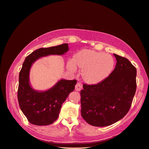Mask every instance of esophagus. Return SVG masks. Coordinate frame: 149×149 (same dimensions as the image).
<instances>
[{
  "label": "esophagus",
  "mask_w": 149,
  "mask_h": 149,
  "mask_svg": "<svg viewBox=\"0 0 149 149\" xmlns=\"http://www.w3.org/2000/svg\"><path fill=\"white\" fill-rule=\"evenodd\" d=\"M82 89V84L80 82H77L76 84L75 87V90L77 91H80Z\"/></svg>",
  "instance_id": "34e87169"
}]
</instances>
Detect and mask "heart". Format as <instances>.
<instances>
[{
    "label": "heart",
    "mask_w": 149,
    "mask_h": 149,
    "mask_svg": "<svg viewBox=\"0 0 149 149\" xmlns=\"http://www.w3.org/2000/svg\"><path fill=\"white\" fill-rule=\"evenodd\" d=\"M114 66V59L109 54L93 49L79 51L68 61L67 67L74 72L76 67L82 70V76L89 84H97L103 81L111 73Z\"/></svg>",
    "instance_id": "obj_1"
}]
</instances>
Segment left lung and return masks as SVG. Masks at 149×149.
<instances>
[{
	"mask_svg": "<svg viewBox=\"0 0 149 149\" xmlns=\"http://www.w3.org/2000/svg\"><path fill=\"white\" fill-rule=\"evenodd\" d=\"M115 68L103 81L83 84L81 91V116L94 127H106L128 112L136 89V69L125 57L113 54Z\"/></svg>",
	"mask_w": 149,
	"mask_h": 149,
	"instance_id": "8db88e82",
	"label": "left lung"
}]
</instances>
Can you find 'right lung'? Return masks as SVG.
I'll return each mask as SVG.
<instances>
[{"mask_svg": "<svg viewBox=\"0 0 149 149\" xmlns=\"http://www.w3.org/2000/svg\"><path fill=\"white\" fill-rule=\"evenodd\" d=\"M68 50L67 43L56 47L41 48L26 56L19 76L17 99L22 112L30 123L49 125L57 120L63 102L75 89L76 80L62 79L52 88L38 92L29 85V74L32 63L40 57L63 55Z\"/></svg>", "mask_w": 149, "mask_h": 149, "instance_id": "1", "label": "right lung"}]
</instances>
